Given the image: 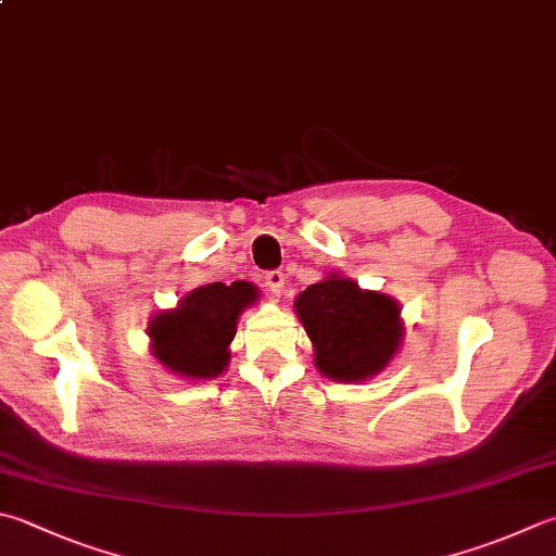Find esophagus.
Returning <instances> with one entry per match:
<instances>
[{"label":"esophagus","instance_id":"1","mask_svg":"<svg viewBox=\"0 0 556 556\" xmlns=\"http://www.w3.org/2000/svg\"><path fill=\"white\" fill-rule=\"evenodd\" d=\"M264 280H266V286H268V290H270V295H280V290H282V286H286V274H282V270H278V268H274V270H266V276H264Z\"/></svg>","mask_w":556,"mask_h":556}]
</instances>
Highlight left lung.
I'll list each match as a JSON object with an SVG mask.
<instances>
[{
    "label": "left lung",
    "mask_w": 556,
    "mask_h": 556,
    "mask_svg": "<svg viewBox=\"0 0 556 556\" xmlns=\"http://www.w3.org/2000/svg\"><path fill=\"white\" fill-rule=\"evenodd\" d=\"M295 312L314 343L317 368L331 380L361 382L377 375L402 341L396 302L345 278L314 282L300 292Z\"/></svg>",
    "instance_id": "8db88e82"
}]
</instances>
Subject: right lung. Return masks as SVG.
<instances>
[{
  "instance_id": "add662e5",
  "label": "right lung",
  "mask_w": 556,
  "mask_h": 556,
  "mask_svg": "<svg viewBox=\"0 0 556 556\" xmlns=\"http://www.w3.org/2000/svg\"><path fill=\"white\" fill-rule=\"evenodd\" d=\"M254 300L256 288L244 280H235L232 286L211 282L193 290L179 307L152 319L154 358L193 380L217 377L229 361L227 345L237 333L239 312Z\"/></svg>"
}]
</instances>
